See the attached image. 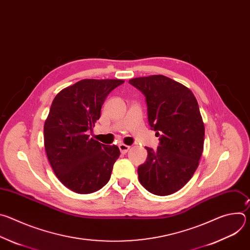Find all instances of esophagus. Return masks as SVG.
I'll use <instances>...</instances> for the list:
<instances>
[{"label":"esophagus","mask_w":250,"mask_h":250,"mask_svg":"<svg viewBox=\"0 0 250 250\" xmlns=\"http://www.w3.org/2000/svg\"><path fill=\"white\" fill-rule=\"evenodd\" d=\"M119 148H120L122 153H126L129 150L130 146H128L126 145H124V144H121V145H119Z\"/></svg>","instance_id":"1"}]
</instances>
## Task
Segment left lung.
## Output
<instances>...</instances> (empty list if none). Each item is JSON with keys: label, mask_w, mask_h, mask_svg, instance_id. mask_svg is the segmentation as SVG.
<instances>
[{"label": "left lung", "mask_w": 250, "mask_h": 250, "mask_svg": "<svg viewBox=\"0 0 250 250\" xmlns=\"http://www.w3.org/2000/svg\"><path fill=\"white\" fill-rule=\"evenodd\" d=\"M128 82L145 94L149 125L161 133L156 150L146 147L138 180L154 195L173 194L189 182L203 153L205 125L198 102L189 88L163 75Z\"/></svg>", "instance_id": "left-lung-1"}]
</instances>
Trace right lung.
<instances>
[{"label": "right lung", "mask_w": 250, "mask_h": 250, "mask_svg": "<svg viewBox=\"0 0 250 250\" xmlns=\"http://www.w3.org/2000/svg\"><path fill=\"white\" fill-rule=\"evenodd\" d=\"M121 79H84L61 90L44 123V147L59 181L78 194H90L109 182L121 152L104 146L88 130L101 117V108Z\"/></svg>", "instance_id": "add662e5"}]
</instances>
